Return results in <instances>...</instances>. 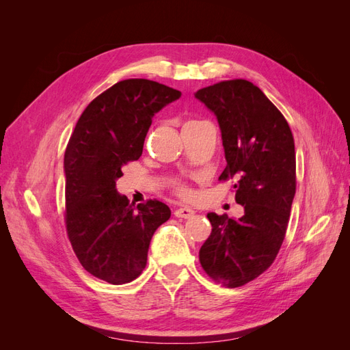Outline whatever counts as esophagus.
Segmentation results:
<instances>
[{"instance_id": "esophagus-1", "label": "esophagus", "mask_w": 350, "mask_h": 350, "mask_svg": "<svg viewBox=\"0 0 350 350\" xmlns=\"http://www.w3.org/2000/svg\"><path fill=\"white\" fill-rule=\"evenodd\" d=\"M196 211L189 207H179L175 210V216L179 219H191Z\"/></svg>"}]
</instances>
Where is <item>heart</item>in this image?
Returning <instances> with one entry per match:
<instances>
[{
    "instance_id": "obj_1",
    "label": "heart",
    "mask_w": 350,
    "mask_h": 350,
    "mask_svg": "<svg viewBox=\"0 0 350 350\" xmlns=\"http://www.w3.org/2000/svg\"><path fill=\"white\" fill-rule=\"evenodd\" d=\"M196 122H200V121H196V120H193V121H188V122H185V125H188V124H196ZM176 189H178V193H179V194H183V196H188V191H187V189H185L184 187H176Z\"/></svg>"
}]
</instances>
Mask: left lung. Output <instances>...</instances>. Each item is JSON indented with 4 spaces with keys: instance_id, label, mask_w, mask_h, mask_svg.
<instances>
[{
    "instance_id": "left-lung-1",
    "label": "left lung",
    "mask_w": 350,
    "mask_h": 350,
    "mask_svg": "<svg viewBox=\"0 0 350 350\" xmlns=\"http://www.w3.org/2000/svg\"><path fill=\"white\" fill-rule=\"evenodd\" d=\"M216 115L226 167L238 179L243 216L208 213L211 234L200 248L201 267L215 282L238 288L266 271L284 239L296 189L295 142L288 121L257 86L237 79L196 93Z\"/></svg>"
}]
</instances>
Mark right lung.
Returning a JSON list of instances; mask_svg holds the SVG:
<instances>
[{"mask_svg": "<svg viewBox=\"0 0 350 350\" xmlns=\"http://www.w3.org/2000/svg\"><path fill=\"white\" fill-rule=\"evenodd\" d=\"M181 92L129 79L100 93L83 111L64 154L66 225L84 270L111 284L137 279L156 229L171 217L157 200L130 203L116 191L122 167L143 153L152 118Z\"/></svg>", "mask_w": 350, "mask_h": 350, "instance_id": "obj_1", "label": "right lung"}]
</instances>
